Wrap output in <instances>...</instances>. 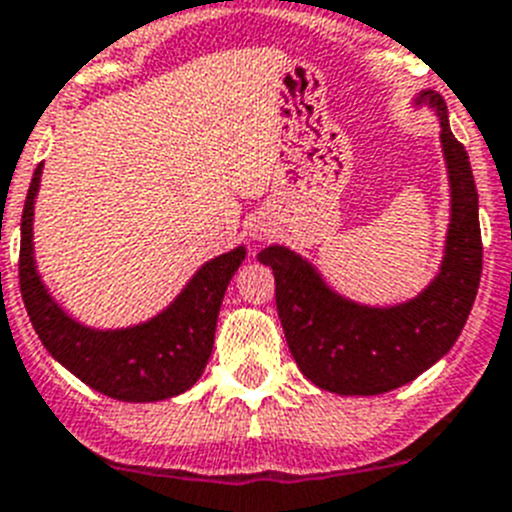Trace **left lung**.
Wrapping results in <instances>:
<instances>
[{
    "label": "left lung",
    "mask_w": 512,
    "mask_h": 512,
    "mask_svg": "<svg viewBox=\"0 0 512 512\" xmlns=\"http://www.w3.org/2000/svg\"><path fill=\"white\" fill-rule=\"evenodd\" d=\"M441 121V146L451 188V221L441 270L415 299L394 306L350 301L324 283L306 257L281 244L257 255L275 275V306L293 361L306 379L342 397H373L410 384L459 340L482 278L479 195L469 154L448 126L441 95L425 90Z\"/></svg>",
    "instance_id": "obj_1"
}]
</instances>
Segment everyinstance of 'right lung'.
<instances>
[{
    "label": "right lung",
    "instance_id": "1",
    "mask_svg": "<svg viewBox=\"0 0 512 512\" xmlns=\"http://www.w3.org/2000/svg\"><path fill=\"white\" fill-rule=\"evenodd\" d=\"M41 175L43 164L35 170L22 208L20 291L48 353L79 381L121 402H159L188 391L211 358L221 301L247 250L237 247L208 260L149 322L95 330L61 309L35 268L33 213Z\"/></svg>",
    "mask_w": 512,
    "mask_h": 512
}]
</instances>
